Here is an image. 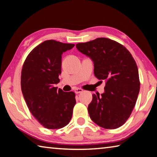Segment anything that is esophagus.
Masks as SVG:
<instances>
[{
  "label": "esophagus",
  "mask_w": 157,
  "mask_h": 157,
  "mask_svg": "<svg viewBox=\"0 0 157 157\" xmlns=\"http://www.w3.org/2000/svg\"><path fill=\"white\" fill-rule=\"evenodd\" d=\"M74 92H75V93L76 94H79L83 92V90L81 89V88H75V89L74 90Z\"/></svg>",
  "instance_id": "1"
}]
</instances>
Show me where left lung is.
<instances>
[{
	"label": "left lung",
	"mask_w": 157,
	"mask_h": 157,
	"mask_svg": "<svg viewBox=\"0 0 157 157\" xmlns=\"http://www.w3.org/2000/svg\"><path fill=\"white\" fill-rule=\"evenodd\" d=\"M76 48L92 59L97 78L106 81L104 93L93 94L88 111L92 121L106 129L121 126L129 118L140 90L138 68L126 47L99 38Z\"/></svg>",
	"instance_id": "1"
}]
</instances>
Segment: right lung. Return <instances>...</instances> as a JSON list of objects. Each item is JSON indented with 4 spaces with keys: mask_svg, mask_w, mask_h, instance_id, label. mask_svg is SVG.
I'll return each mask as SVG.
<instances>
[{
    "mask_svg": "<svg viewBox=\"0 0 157 157\" xmlns=\"http://www.w3.org/2000/svg\"><path fill=\"white\" fill-rule=\"evenodd\" d=\"M75 46L53 40H46L31 51L22 66L21 90L31 114L44 128L59 129L69 123L75 94L58 90L62 55Z\"/></svg>",
    "mask_w": 157,
    "mask_h": 157,
    "instance_id": "add662e5",
    "label": "right lung"
}]
</instances>
